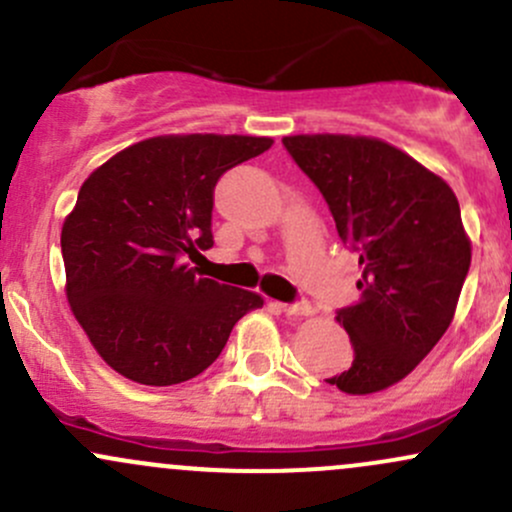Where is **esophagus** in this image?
Wrapping results in <instances>:
<instances>
[{"mask_svg": "<svg viewBox=\"0 0 512 512\" xmlns=\"http://www.w3.org/2000/svg\"><path fill=\"white\" fill-rule=\"evenodd\" d=\"M279 311L286 316H311L313 306L308 301H294V303H279Z\"/></svg>", "mask_w": 512, "mask_h": 512, "instance_id": "esophagus-1", "label": "esophagus"}]
</instances>
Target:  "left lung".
Returning <instances> with one entry per match:
<instances>
[{
  "mask_svg": "<svg viewBox=\"0 0 512 512\" xmlns=\"http://www.w3.org/2000/svg\"><path fill=\"white\" fill-rule=\"evenodd\" d=\"M282 143L362 265L359 301L338 308L355 359L325 381L345 393L386 389L411 374L452 323L471 265L457 196L384 140L325 133Z\"/></svg>",
  "mask_w": 512,
  "mask_h": 512,
  "instance_id": "8db88e82",
  "label": "left lung"
}]
</instances>
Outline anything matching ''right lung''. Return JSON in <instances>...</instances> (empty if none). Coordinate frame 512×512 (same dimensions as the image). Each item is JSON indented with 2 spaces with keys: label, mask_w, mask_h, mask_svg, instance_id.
<instances>
[{
  "label": "right lung",
  "mask_w": 512,
  "mask_h": 512,
  "mask_svg": "<svg viewBox=\"0 0 512 512\" xmlns=\"http://www.w3.org/2000/svg\"><path fill=\"white\" fill-rule=\"evenodd\" d=\"M272 138L160 136L94 170L65 218L67 301L111 369L145 386L194 379L262 296L199 277L213 247V189Z\"/></svg>",
  "instance_id": "right-lung-1"
}]
</instances>
